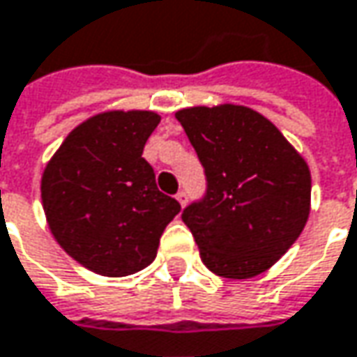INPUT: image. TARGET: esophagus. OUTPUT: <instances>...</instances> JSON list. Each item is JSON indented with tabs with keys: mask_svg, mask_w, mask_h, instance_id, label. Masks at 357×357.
<instances>
[{
	"mask_svg": "<svg viewBox=\"0 0 357 357\" xmlns=\"http://www.w3.org/2000/svg\"><path fill=\"white\" fill-rule=\"evenodd\" d=\"M176 199H178L179 204L183 206V204H185V192H183V190H181V192H178V194H176Z\"/></svg>",
	"mask_w": 357,
	"mask_h": 357,
	"instance_id": "1",
	"label": "esophagus"
}]
</instances>
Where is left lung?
<instances>
[{"label":"left lung","instance_id":"left-lung-1","mask_svg":"<svg viewBox=\"0 0 357 357\" xmlns=\"http://www.w3.org/2000/svg\"><path fill=\"white\" fill-rule=\"evenodd\" d=\"M206 174V196L181 220L204 264L226 279L271 268L303 232L311 210L305 159L261 113L242 105L176 113Z\"/></svg>","mask_w":357,"mask_h":357}]
</instances>
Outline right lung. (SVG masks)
<instances>
[{
  "mask_svg": "<svg viewBox=\"0 0 357 357\" xmlns=\"http://www.w3.org/2000/svg\"><path fill=\"white\" fill-rule=\"evenodd\" d=\"M159 121L153 111L98 113L70 131L42 174L50 232L96 275L127 277L151 264L181 210L141 158Z\"/></svg>",
  "mask_w": 357,
  "mask_h": 357,
  "instance_id": "add662e5",
  "label": "right lung"
}]
</instances>
